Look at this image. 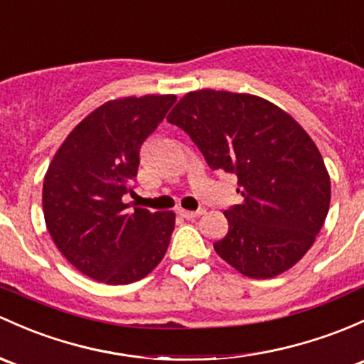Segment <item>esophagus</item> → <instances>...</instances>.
<instances>
[{
	"instance_id": "esophagus-1",
	"label": "esophagus",
	"mask_w": 364,
	"mask_h": 364,
	"mask_svg": "<svg viewBox=\"0 0 364 364\" xmlns=\"http://www.w3.org/2000/svg\"><path fill=\"white\" fill-rule=\"evenodd\" d=\"M179 214H181L183 218H186V220H193V218L204 214V209H198V211H186V209H179Z\"/></svg>"
}]
</instances>
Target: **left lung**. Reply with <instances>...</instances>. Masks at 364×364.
<instances>
[{
  "instance_id": "left-lung-1",
  "label": "left lung",
  "mask_w": 364,
  "mask_h": 364,
  "mask_svg": "<svg viewBox=\"0 0 364 364\" xmlns=\"http://www.w3.org/2000/svg\"><path fill=\"white\" fill-rule=\"evenodd\" d=\"M167 122L192 137L213 171L237 176L242 202L223 213L228 232L214 251L251 279L296 265L331 198L330 174L304 127L267 99L213 89L183 95Z\"/></svg>"
}]
</instances>
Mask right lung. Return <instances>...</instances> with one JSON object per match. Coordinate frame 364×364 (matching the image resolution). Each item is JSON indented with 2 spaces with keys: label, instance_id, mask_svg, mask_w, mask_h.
<instances>
[{
  "label": "right lung",
  "instance_id": "right-lung-1",
  "mask_svg": "<svg viewBox=\"0 0 364 364\" xmlns=\"http://www.w3.org/2000/svg\"><path fill=\"white\" fill-rule=\"evenodd\" d=\"M176 102L174 94L118 97L87 114L53 155L43 179V216L57 250L105 284H131L162 262L172 211L125 209L139 148Z\"/></svg>",
  "mask_w": 364,
  "mask_h": 364
}]
</instances>
